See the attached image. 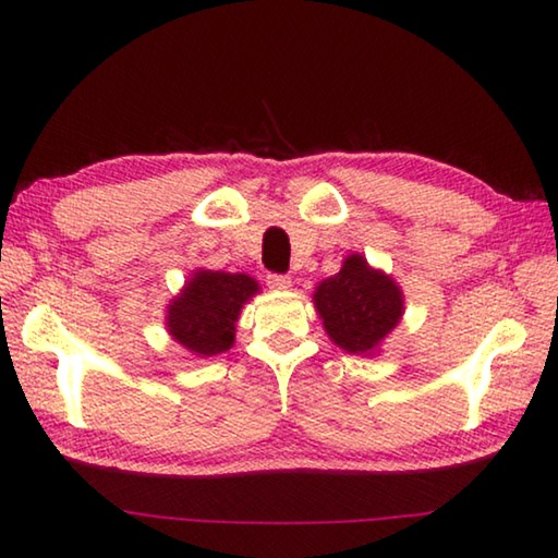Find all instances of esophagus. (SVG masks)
I'll list each match as a JSON object with an SVG mask.
<instances>
[{
  "instance_id": "obj_1",
  "label": "esophagus",
  "mask_w": 558,
  "mask_h": 558,
  "mask_svg": "<svg viewBox=\"0 0 558 558\" xmlns=\"http://www.w3.org/2000/svg\"><path fill=\"white\" fill-rule=\"evenodd\" d=\"M268 286L278 292H286L292 288V280L288 276H268Z\"/></svg>"
}]
</instances>
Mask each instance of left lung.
Segmentation results:
<instances>
[{
  "label": "left lung",
  "instance_id": "left-lung-1",
  "mask_svg": "<svg viewBox=\"0 0 558 558\" xmlns=\"http://www.w3.org/2000/svg\"><path fill=\"white\" fill-rule=\"evenodd\" d=\"M315 310L329 339L349 354L374 356L403 317V290L362 253L342 260L332 278L317 282Z\"/></svg>",
  "mask_w": 558,
  "mask_h": 558
}]
</instances>
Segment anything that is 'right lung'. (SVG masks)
I'll use <instances>...</instances> for the list:
<instances>
[{
    "label": "right lung",
    "instance_id": "add662e5",
    "mask_svg": "<svg viewBox=\"0 0 558 558\" xmlns=\"http://www.w3.org/2000/svg\"><path fill=\"white\" fill-rule=\"evenodd\" d=\"M260 286L245 272L196 268L184 288L169 300L165 327L184 352L206 359L229 352L235 342V323Z\"/></svg>",
    "mask_w": 558,
    "mask_h": 558
}]
</instances>
